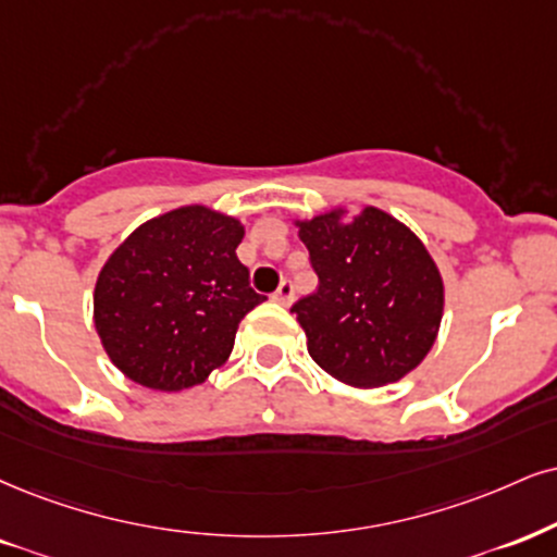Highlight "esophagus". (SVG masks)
<instances>
[{"mask_svg":"<svg viewBox=\"0 0 557 557\" xmlns=\"http://www.w3.org/2000/svg\"><path fill=\"white\" fill-rule=\"evenodd\" d=\"M273 299H276L278 305L289 307V305H292V299H294V286H292V281H281L278 292L273 294Z\"/></svg>","mask_w":557,"mask_h":557,"instance_id":"obj_1","label":"esophagus"}]
</instances>
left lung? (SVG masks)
I'll return each instance as SVG.
<instances>
[{
  "instance_id": "obj_1",
  "label": "left lung",
  "mask_w": 557,
  "mask_h": 557,
  "mask_svg": "<svg viewBox=\"0 0 557 557\" xmlns=\"http://www.w3.org/2000/svg\"><path fill=\"white\" fill-rule=\"evenodd\" d=\"M292 224L320 278L292 307L314 363L361 389L413 372L444 318V278L423 239L376 206L341 203Z\"/></svg>"
}]
</instances>
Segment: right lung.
Listing matches in <instances>:
<instances>
[{"instance_id":"1","label":"right lung","mask_w":557,"mask_h":557,"mask_svg":"<svg viewBox=\"0 0 557 557\" xmlns=\"http://www.w3.org/2000/svg\"><path fill=\"white\" fill-rule=\"evenodd\" d=\"M243 237L237 216L190 203L147 219L108 256L92 322L123 376L181 393L224 367L239 322L265 299L237 260Z\"/></svg>"}]
</instances>
